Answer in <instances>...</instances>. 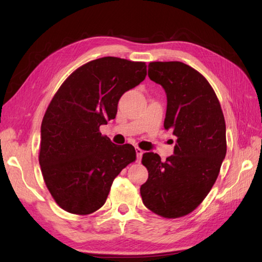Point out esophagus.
<instances>
[{
  "instance_id": "esophagus-1",
  "label": "esophagus",
  "mask_w": 262,
  "mask_h": 262,
  "mask_svg": "<svg viewBox=\"0 0 262 262\" xmlns=\"http://www.w3.org/2000/svg\"><path fill=\"white\" fill-rule=\"evenodd\" d=\"M143 153H144L143 149H141L140 147H136V154H137V161H138V162H140V161H141V159L143 157Z\"/></svg>"
}]
</instances>
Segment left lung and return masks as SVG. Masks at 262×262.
I'll return each instance as SVG.
<instances>
[{
	"instance_id": "8db88e82",
	"label": "left lung",
	"mask_w": 262,
	"mask_h": 262,
	"mask_svg": "<svg viewBox=\"0 0 262 262\" xmlns=\"http://www.w3.org/2000/svg\"><path fill=\"white\" fill-rule=\"evenodd\" d=\"M148 77L165 90L164 128L177 142L165 162L157 153L143 154L148 179L141 196L154 214L179 219L203 203L219 177L226 155L225 119L214 89L191 66L152 62Z\"/></svg>"
}]
</instances>
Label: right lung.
Returning <instances> with one entry per match:
<instances>
[{
  "label": "right lung",
  "mask_w": 262,
  "mask_h": 262,
  "mask_svg": "<svg viewBox=\"0 0 262 262\" xmlns=\"http://www.w3.org/2000/svg\"><path fill=\"white\" fill-rule=\"evenodd\" d=\"M145 76L144 62L102 57L76 69L54 94L41 122L39 164L62 209L89 215L101 208L115 178L135 162L134 146L116 145L100 126L116 118L120 97Z\"/></svg>",
  "instance_id": "right-lung-1"
}]
</instances>
